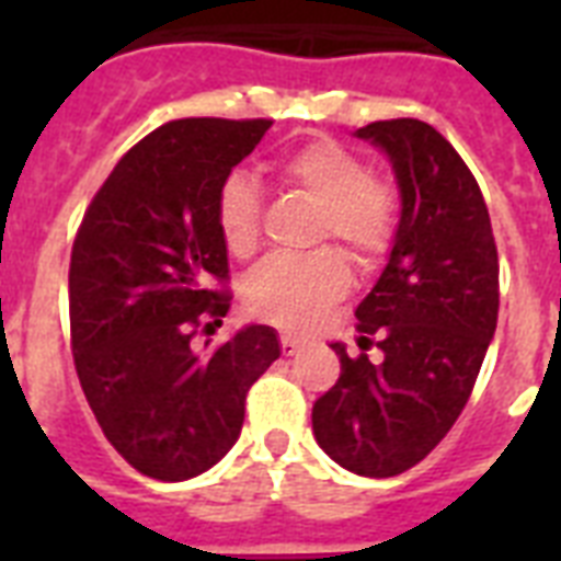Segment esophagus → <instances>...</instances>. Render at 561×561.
I'll return each mask as SVG.
<instances>
[{"mask_svg": "<svg viewBox=\"0 0 561 561\" xmlns=\"http://www.w3.org/2000/svg\"><path fill=\"white\" fill-rule=\"evenodd\" d=\"M302 350H306V341H299V337H294V334H282V352H285L288 358L299 355Z\"/></svg>", "mask_w": 561, "mask_h": 561, "instance_id": "esophagus-1", "label": "esophagus"}]
</instances>
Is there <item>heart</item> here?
Wrapping results in <instances>:
<instances>
[{
	"label": "heart",
	"instance_id": "1",
	"mask_svg": "<svg viewBox=\"0 0 561 561\" xmlns=\"http://www.w3.org/2000/svg\"><path fill=\"white\" fill-rule=\"evenodd\" d=\"M279 178L320 206L317 236L334 238L360 264L378 262L396 232V194L369 178L360 157L334 142H311L279 162ZM259 192L232 174L215 197V224L229 255L247 259L259 247ZM350 290V271L334 250L271 255L244 279V308L282 329H311Z\"/></svg>",
	"mask_w": 561,
	"mask_h": 561
}]
</instances>
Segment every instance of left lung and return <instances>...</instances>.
<instances>
[{
    "label": "left lung",
    "mask_w": 561,
    "mask_h": 561,
    "mask_svg": "<svg viewBox=\"0 0 561 561\" xmlns=\"http://www.w3.org/2000/svg\"><path fill=\"white\" fill-rule=\"evenodd\" d=\"M390 160L401 215L390 255L355 308L381 364L341 358V378L311 410L317 445L364 478L425 460L466 408L497 325V250L489 209L460 153L419 118L355 130Z\"/></svg>",
    "instance_id": "left-lung-1"
}]
</instances>
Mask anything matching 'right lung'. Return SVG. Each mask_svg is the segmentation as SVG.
Wrapping results in <instances>:
<instances>
[{"label": "right lung", "instance_id": "1", "mask_svg": "<svg viewBox=\"0 0 561 561\" xmlns=\"http://www.w3.org/2000/svg\"><path fill=\"white\" fill-rule=\"evenodd\" d=\"M271 122L180 118L118 160L92 197L69 264V323L83 396L110 445L153 480L211 469L244 425L247 390L279 358L271 325L215 350L229 273L215 197ZM209 346V341H206Z\"/></svg>", "mask_w": 561, "mask_h": 561}]
</instances>
